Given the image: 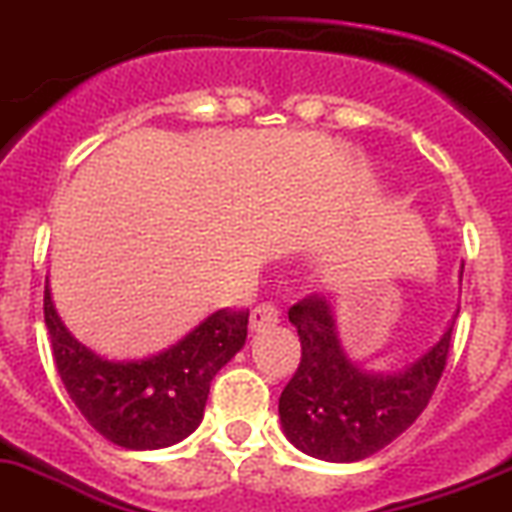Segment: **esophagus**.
I'll use <instances>...</instances> for the list:
<instances>
[{"instance_id":"34e87169","label":"esophagus","mask_w":512,"mask_h":512,"mask_svg":"<svg viewBox=\"0 0 512 512\" xmlns=\"http://www.w3.org/2000/svg\"><path fill=\"white\" fill-rule=\"evenodd\" d=\"M278 319H281V309L275 304H260L250 314V324L255 332L265 330V327H273V324H278Z\"/></svg>"}]
</instances>
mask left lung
<instances>
[{"instance_id": "left-lung-1", "label": "left lung", "mask_w": 512, "mask_h": 512, "mask_svg": "<svg viewBox=\"0 0 512 512\" xmlns=\"http://www.w3.org/2000/svg\"><path fill=\"white\" fill-rule=\"evenodd\" d=\"M301 363L278 402L288 441L314 459L361 461L389 446L422 415L441 381L453 324L428 353L397 373H368L340 345L330 304L306 296L288 309Z\"/></svg>"}]
</instances>
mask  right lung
<instances>
[{
  "instance_id": "obj_1",
  "label": "right lung",
  "mask_w": 512,
  "mask_h": 512,
  "mask_svg": "<svg viewBox=\"0 0 512 512\" xmlns=\"http://www.w3.org/2000/svg\"><path fill=\"white\" fill-rule=\"evenodd\" d=\"M53 361L84 420L110 443L154 451L188 438L203 420L213 376L242 350L250 311L219 309L146 361H105L71 337L43 293Z\"/></svg>"
}]
</instances>
